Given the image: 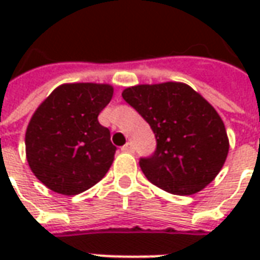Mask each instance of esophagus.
Instances as JSON below:
<instances>
[{"mask_svg":"<svg viewBox=\"0 0 260 260\" xmlns=\"http://www.w3.org/2000/svg\"><path fill=\"white\" fill-rule=\"evenodd\" d=\"M121 150L126 153H134V146H132V143H126V145L121 147Z\"/></svg>","mask_w":260,"mask_h":260,"instance_id":"esophagus-1","label":"esophagus"}]
</instances>
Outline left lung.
Masks as SVG:
<instances>
[{"label": "left lung", "mask_w": 260, "mask_h": 260, "mask_svg": "<svg viewBox=\"0 0 260 260\" xmlns=\"http://www.w3.org/2000/svg\"><path fill=\"white\" fill-rule=\"evenodd\" d=\"M156 136V150L141 157L152 184L175 195L209 185L229 154V138L217 111L191 86L180 82L138 85L122 91Z\"/></svg>", "instance_id": "left-lung-1"}]
</instances>
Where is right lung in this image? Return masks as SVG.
Wrapping results in <instances>:
<instances>
[{
  "label": "right lung",
  "instance_id": "obj_1",
  "mask_svg": "<svg viewBox=\"0 0 260 260\" xmlns=\"http://www.w3.org/2000/svg\"><path fill=\"white\" fill-rule=\"evenodd\" d=\"M113 86L65 83L39 106L27 125L26 157L39 181L62 195L96 185L111 167L117 147L99 114Z\"/></svg>",
  "mask_w": 260,
  "mask_h": 260
}]
</instances>
